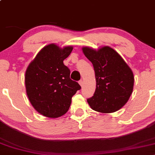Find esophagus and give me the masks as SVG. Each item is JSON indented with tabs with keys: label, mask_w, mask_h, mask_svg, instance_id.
<instances>
[{
	"label": "esophagus",
	"mask_w": 155,
	"mask_h": 155,
	"mask_svg": "<svg viewBox=\"0 0 155 155\" xmlns=\"http://www.w3.org/2000/svg\"><path fill=\"white\" fill-rule=\"evenodd\" d=\"M83 83H84V82H83L82 80H79V84H80V85L82 86V87L83 86Z\"/></svg>",
	"instance_id": "1"
}]
</instances>
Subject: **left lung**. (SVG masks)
Masks as SVG:
<instances>
[{
    "instance_id": "obj_1",
    "label": "left lung",
    "mask_w": 155,
    "mask_h": 155,
    "mask_svg": "<svg viewBox=\"0 0 155 155\" xmlns=\"http://www.w3.org/2000/svg\"><path fill=\"white\" fill-rule=\"evenodd\" d=\"M84 56L92 62L97 87L94 96L87 99L93 110L113 113L124 106L134 87L131 68L114 49L103 47L98 50L82 48Z\"/></svg>"
}]
</instances>
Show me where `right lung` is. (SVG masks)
<instances>
[{
    "label": "right lung",
    "mask_w": 155,
    "mask_h": 155,
    "mask_svg": "<svg viewBox=\"0 0 155 155\" xmlns=\"http://www.w3.org/2000/svg\"><path fill=\"white\" fill-rule=\"evenodd\" d=\"M72 50L73 47L61 49L54 44L49 45L27 68V97L34 108L44 116L56 118L66 114L72 97L81 89L79 83L71 79V71L63 63Z\"/></svg>",
    "instance_id": "1"
}]
</instances>
